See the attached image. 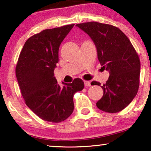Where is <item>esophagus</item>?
I'll return each mask as SVG.
<instances>
[{
	"label": "esophagus",
	"instance_id": "1",
	"mask_svg": "<svg viewBox=\"0 0 151 151\" xmlns=\"http://www.w3.org/2000/svg\"><path fill=\"white\" fill-rule=\"evenodd\" d=\"M84 86H86V87L91 86V82L90 81H84Z\"/></svg>",
	"mask_w": 151,
	"mask_h": 151
}]
</instances>
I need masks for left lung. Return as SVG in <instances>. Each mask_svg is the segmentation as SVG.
Wrapping results in <instances>:
<instances>
[{"mask_svg":"<svg viewBox=\"0 0 151 151\" xmlns=\"http://www.w3.org/2000/svg\"><path fill=\"white\" fill-rule=\"evenodd\" d=\"M91 37L98 51L103 69L109 71V79L101 86L102 98L96 103L99 109L117 113L132 102L139 85L140 60L128 37L117 27L98 22L77 24ZM92 85L100 86L93 81Z\"/></svg>","mask_w":151,"mask_h":151,"instance_id":"obj_1","label":"left lung"}]
</instances>
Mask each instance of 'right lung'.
Instances as JSON below:
<instances>
[{
	"mask_svg": "<svg viewBox=\"0 0 151 151\" xmlns=\"http://www.w3.org/2000/svg\"><path fill=\"white\" fill-rule=\"evenodd\" d=\"M74 24L47 29L24 43L16 66V76L27 106L40 119L59 123L74 109L73 96L84 84L80 78L60 87L54 77L60 45Z\"/></svg>",
	"mask_w": 151,
	"mask_h": 151,
	"instance_id": "add662e5",
	"label": "right lung"
}]
</instances>
